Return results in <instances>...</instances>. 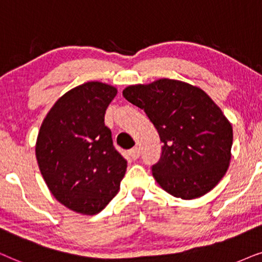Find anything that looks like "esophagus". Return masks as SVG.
Listing matches in <instances>:
<instances>
[{
	"label": "esophagus",
	"instance_id": "obj_1",
	"mask_svg": "<svg viewBox=\"0 0 262 262\" xmlns=\"http://www.w3.org/2000/svg\"><path fill=\"white\" fill-rule=\"evenodd\" d=\"M129 156H130V158L133 160H137L139 157H140V149H139L138 147L132 148L130 151H129Z\"/></svg>",
	"mask_w": 262,
	"mask_h": 262
}]
</instances>
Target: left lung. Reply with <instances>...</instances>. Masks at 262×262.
I'll return each mask as SVG.
<instances>
[{
  "label": "left lung",
  "instance_id": "obj_1",
  "mask_svg": "<svg viewBox=\"0 0 262 262\" xmlns=\"http://www.w3.org/2000/svg\"><path fill=\"white\" fill-rule=\"evenodd\" d=\"M129 103L144 110L163 142L152 175L164 190L184 200L217 186L231 159L232 127L205 91L190 83L159 79L123 90Z\"/></svg>",
  "mask_w": 262,
  "mask_h": 262
}]
</instances>
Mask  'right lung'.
<instances>
[{"instance_id": "right-lung-1", "label": "right lung", "mask_w": 262, "mask_h": 262, "mask_svg": "<svg viewBox=\"0 0 262 262\" xmlns=\"http://www.w3.org/2000/svg\"><path fill=\"white\" fill-rule=\"evenodd\" d=\"M116 87L76 86L57 99L40 125L36 157L56 200L78 213H99L120 190L127 160L115 149L105 111Z\"/></svg>"}]
</instances>
